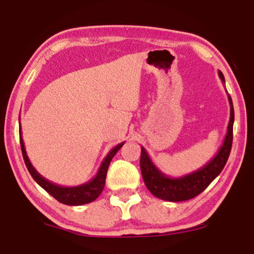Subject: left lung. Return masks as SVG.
Instances as JSON below:
<instances>
[{"mask_svg":"<svg viewBox=\"0 0 254 254\" xmlns=\"http://www.w3.org/2000/svg\"><path fill=\"white\" fill-rule=\"evenodd\" d=\"M219 77L224 84L223 73L219 71ZM228 100L230 105V120L228 124L227 133L221 147L215 156L207 162L205 166L198 170L181 177H169L163 174L158 167L153 163L148 153L141 146L140 155V169L144 178L146 188L156 198L166 200V201H185V200L197 197L205 190L215 178L219 176L221 171L226 166L229 158L231 145H233V127H234V106L233 100L228 94Z\"/></svg>","mask_w":254,"mask_h":254,"instance_id":"1","label":"left lung"}]
</instances>
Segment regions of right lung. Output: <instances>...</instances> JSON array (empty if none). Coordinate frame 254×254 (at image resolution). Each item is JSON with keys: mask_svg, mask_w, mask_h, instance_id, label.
Returning <instances> with one entry per match:
<instances>
[{"mask_svg": "<svg viewBox=\"0 0 254 254\" xmlns=\"http://www.w3.org/2000/svg\"><path fill=\"white\" fill-rule=\"evenodd\" d=\"M19 138L24 161L27 167V170L30 171L31 176L33 177V180L37 182L44 190H46L49 194L53 195L56 200H59L60 202L64 203V205L69 206H80L85 205V203H90L92 201H94V200L101 194L103 188H105L107 170H108L110 161L113 160L114 155H115L116 153L120 151V148L124 145V142H121V144L116 145L115 147L110 149L108 154L106 155V158L103 159L98 173H96L95 176L93 177L91 181H88L84 184L77 185V187H62V185L53 183V182L48 181L47 178L41 176V175L37 171V169L32 166L30 159H28V156L26 154V151H25L24 140L23 137H21V127L19 128Z\"/></svg>", "mask_w": 254, "mask_h": 254, "instance_id": "1", "label": "right lung"}]
</instances>
